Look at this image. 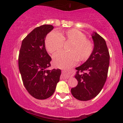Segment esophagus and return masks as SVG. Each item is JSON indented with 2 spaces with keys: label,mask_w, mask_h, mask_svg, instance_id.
I'll return each instance as SVG.
<instances>
[{
  "label": "esophagus",
  "mask_w": 123,
  "mask_h": 123,
  "mask_svg": "<svg viewBox=\"0 0 123 123\" xmlns=\"http://www.w3.org/2000/svg\"><path fill=\"white\" fill-rule=\"evenodd\" d=\"M67 73L68 72L66 71V70H62V73H63V76H62L63 79H68L69 76L67 75Z\"/></svg>",
  "instance_id": "esophagus-1"
}]
</instances>
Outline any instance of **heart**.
<instances>
[{"label": "heart", "instance_id": "b5f03b06", "mask_svg": "<svg viewBox=\"0 0 123 123\" xmlns=\"http://www.w3.org/2000/svg\"><path fill=\"white\" fill-rule=\"evenodd\" d=\"M86 35L76 29L60 31L58 34L52 32L46 39V47L49 53H54L63 47V42H70L67 50L60 51L53 56V62L56 66L68 68L76 64L77 60L85 61L88 59L94 49L93 44Z\"/></svg>", "mask_w": 123, "mask_h": 123}]
</instances>
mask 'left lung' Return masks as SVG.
Returning <instances> with one entry per match:
<instances>
[{
	"label": "left lung",
	"mask_w": 123,
	"mask_h": 123,
	"mask_svg": "<svg viewBox=\"0 0 123 123\" xmlns=\"http://www.w3.org/2000/svg\"><path fill=\"white\" fill-rule=\"evenodd\" d=\"M94 49L83 64L76 68L78 84L71 89L74 98L86 101L95 98L105 84L108 76L110 55L105 40L97 32L91 35Z\"/></svg>",
	"instance_id": "1"
}]
</instances>
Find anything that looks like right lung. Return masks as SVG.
<instances>
[{"mask_svg":"<svg viewBox=\"0 0 123 123\" xmlns=\"http://www.w3.org/2000/svg\"><path fill=\"white\" fill-rule=\"evenodd\" d=\"M54 29L51 25L35 28L22 40L18 57V67L28 92L35 98L50 97L60 81L61 70L48 69L51 58L45 47V39Z\"/></svg>","mask_w":123,"mask_h":123,"instance_id":"1","label":"right lung"}]
</instances>
